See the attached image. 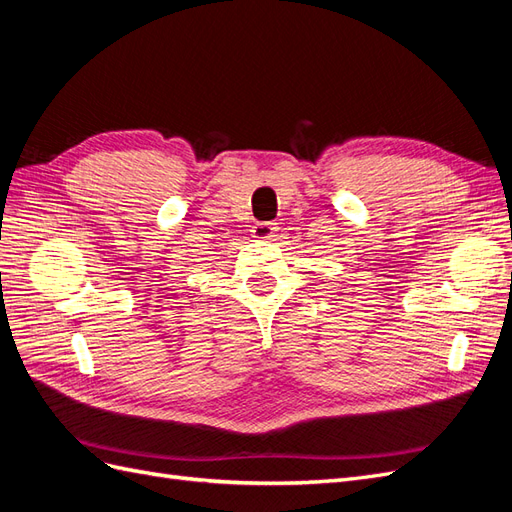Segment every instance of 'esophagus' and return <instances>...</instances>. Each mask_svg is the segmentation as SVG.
I'll list each match as a JSON object with an SVG mask.
<instances>
[{"mask_svg": "<svg viewBox=\"0 0 512 512\" xmlns=\"http://www.w3.org/2000/svg\"><path fill=\"white\" fill-rule=\"evenodd\" d=\"M275 224L273 222H258L252 226V235L254 239H271L275 237Z\"/></svg>", "mask_w": 512, "mask_h": 512, "instance_id": "obj_1", "label": "esophagus"}]
</instances>
